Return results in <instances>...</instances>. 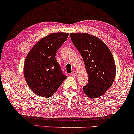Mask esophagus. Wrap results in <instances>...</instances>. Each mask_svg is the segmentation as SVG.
<instances>
[{"mask_svg":"<svg viewBox=\"0 0 134 134\" xmlns=\"http://www.w3.org/2000/svg\"><path fill=\"white\" fill-rule=\"evenodd\" d=\"M77 74V72L76 71H72L71 72V75H72V76H74V77L76 76Z\"/></svg>","mask_w":134,"mask_h":134,"instance_id":"esophagus-1","label":"esophagus"}]
</instances>
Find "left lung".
Wrapping results in <instances>:
<instances>
[{
	"label": "left lung",
	"instance_id": "obj_1",
	"mask_svg": "<svg viewBox=\"0 0 134 134\" xmlns=\"http://www.w3.org/2000/svg\"><path fill=\"white\" fill-rule=\"evenodd\" d=\"M75 47L83 59L88 82L83 87L85 94L91 98L101 96L111 87L116 67L110 50L96 36L83 33L70 34Z\"/></svg>",
	"mask_w": 134,
	"mask_h": 134
}]
</instances>
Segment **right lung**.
<instances>
[{
  "instance_id": "1",
  "label": "right lung",
  "mask_w": 134,
  "mask_h": 134,
  "mask_svg": "<svg viewBox=\"0 0 134 134\" xmlns=\"http://www.w3.org/2000/svg\"><path fill=\"white\" fill-rule=\"evenodd\" d=\"M68 37L67 33H51L38 41L27 55L24 76L29 88L38 96H53L66 79L55 54Z\"/></svg>"
}]
</instances>
